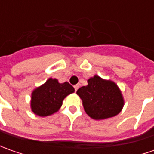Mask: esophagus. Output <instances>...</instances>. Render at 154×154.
I'll return each instance as SVG.
<instances>
[{"mask_svg": "<svg viewBox=\"0 0 154 154\" xmlns=\"http://www.w3.org/2000/svg\"><path fill=\"white\" fill-rule=\"evenodd\" d=\"M74 90H75V92L79 89V87H80V85H75V86H74Z\"/></svg>", "mask_w": 154, "mask_h": 154, "instance_id": "esophagus-1", "label": "esophagus"}]
</instances>
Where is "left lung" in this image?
<instances>
[{
	"mask_svg": "<svg viewBox=\"0 0 154 154\" xmlns=\"http://www.w3.org/2000/svg\"><path fill=\"white\" fill-rule=\"evenodd\" d=\"M81 98L86 113L95 120H103L118 115L124 105L121 90L113 80L94 75L87 80V86L76 92Z\"/></svg>",
	"mask_w": 154,
	"mask_h": 154,
	"instance_id": "obj_1",
	"label": "left lung"
}]
</instances>
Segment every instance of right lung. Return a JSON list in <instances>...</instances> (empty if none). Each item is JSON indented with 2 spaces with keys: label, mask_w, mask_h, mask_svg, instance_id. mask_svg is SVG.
<instances>
[{
  "label": "right lung",
  "mask_w": 154,
  "mask_h": 154,
  "mask_svg": "<svg viewBox=\"0 0 154 154\" xmlns=\"http://www.w3.org/2000/svg\"><path fill=\"white\" fill-rule=\"evenodd\" d=\"M73 92L74 88L68 82L59 83L57 79L49 78L32 92L31 109L42 117L53 115L60 109L64 98Z\"/></svg>",
  "instance_id": "add662e5"
}]
</instances>
